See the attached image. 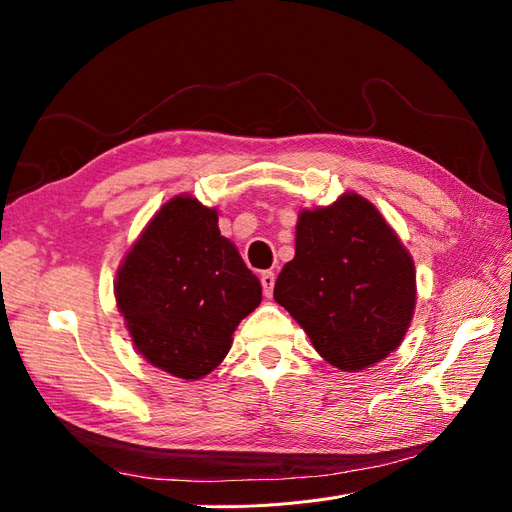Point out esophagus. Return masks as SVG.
<instances>
[{
	"instance_id": "esophagus-1",
	"label": "esophagus",
	"mask_w": 512,
	"mask_h": 512,
	"mask_svg": "<svg viewBox=\"0 0 512 512\" xmlns=\"http://www.w3.org/2000/svg\"><path fill=\"white\" fill-rule=\"evenodd\" d=\"M260 282H262V292H265V297L271 299L273 286H275V273L273 271H262L260 273Z\"/></svg>"
}]
</instances>
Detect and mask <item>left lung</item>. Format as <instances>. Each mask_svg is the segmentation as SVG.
Masks as SVG:
<instances>
[{"mask_svg":"<svg viewBox=\"0 0 512 512\" xmlns=\"http://www.w3.org/2000/svg\"><path fill=\"white\" fill-rule=\"evenodd\" d=\"M273 297L324 361L361 371L395 352L416 307V271L382 213L356 192L299 211L294 258Z\"/></svg>","mask_w":512,"mask_h":512,"instance_id":"1","label":"left lung"}]
</instances>
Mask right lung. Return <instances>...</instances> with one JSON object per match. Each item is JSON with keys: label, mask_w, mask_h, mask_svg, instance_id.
I'll list each match as a JSON object with an SVG mask.
<instances>
[{"label": "right lung", "mask_w": 512, "mask_h": 512, "mask_svg": "<svg viewBox=\"0 0 512 512\" xmlns=\"http://www.w3.org/2000/svg\"><path fill=\"white\" fill-rule=\"evenodd\" d=\"M119 314L143 359L181 380L218 367L262 301L258 277L218 228V209L179 194L156 211L115 277Z\"/></svg>", "instance_id": "add662e5"}]
</instances>
